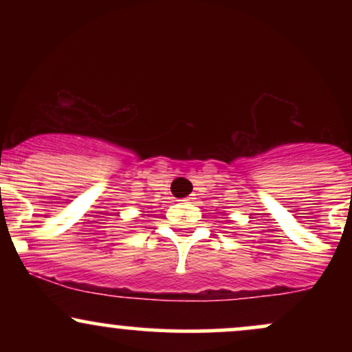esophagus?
Returning <instances> with one entry per match:
<instances>
[{
	"label": "esophagus",
	"mask_w": 352,
	"mask_h": 352,
	"mask_svg": "<svg viewBox=\"0 0 352 352\" xmlns=\"http://www.w3.org/2000/svg\"><path fill=\"white\" fill-rule=\"evenodd\" d=\"M193 200H195V197H193V195H190V197H187V199H184V200H182V201H193Z\"/></svg>",
	"instance_id": "34e87169"
}]
</instances>
